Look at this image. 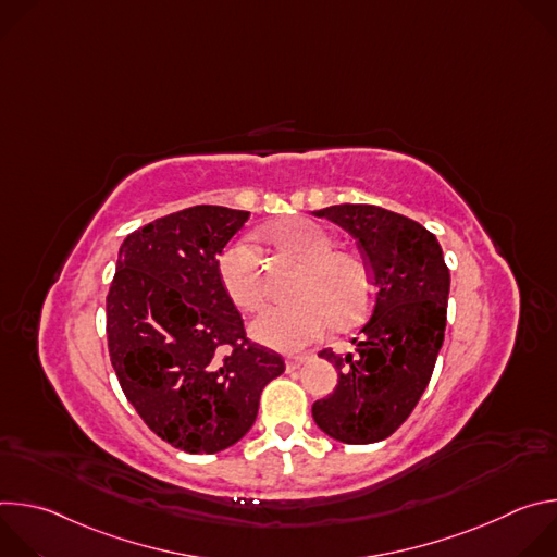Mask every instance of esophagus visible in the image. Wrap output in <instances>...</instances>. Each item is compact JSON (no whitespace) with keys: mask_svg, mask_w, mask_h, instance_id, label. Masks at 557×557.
Listing matches in <instances>:
<instances>
[{"mask_svg":"<svg viewBox=\"0 0 557 557\" xmlns=\"http://www.w3.org/2000/svg\"><path fill=\"white\" fill-rule=\"evenodd\" d=\"M306 359H308L306 355H290V357H286V370H297V368H301V363H304Z\"/></svg>","mask_w":557,"mask_h":557,"instance_id":"34e87169","label":"esophagus"}]
</instances>
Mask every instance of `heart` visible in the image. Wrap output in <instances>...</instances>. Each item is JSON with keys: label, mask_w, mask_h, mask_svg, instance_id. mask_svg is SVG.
Returning a JSON list of instances; mask_svg holds the SVG:
<instances>
[{"label": "heart", "mask_w": 557, "mask_h": 557, "mask_svg": "<svg viewBox=\"0 0 557 557\" xmlns=\"http://www.w3.org/2000/svg\"><path fill=\"white\" fill-rule=\"evenodd\" d=\"M269 243L301 262L293 284L297 299L269 308L253 324V335L277 350H299L320 339L331 322L348 326L372 301V275L366 260L335 249V237L306 218L284 220L267 231ZM218 277L237 308L258 312L267 304L262 258L249 243H233L218 258Z\"/></svg>", "instance_id": "heart-1"}]
</instances>
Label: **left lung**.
Segmentation results:
<instances>
[{
  "mask_svg": "<svg viewBox=\"0 0 557 557\" xmlns=\"http://www.w3.org/2000/svg\"><path fill=\"white\" fill-rule=\"evenodd\" d=\"M314 215L355 237L376 290L370 320L352 339L355 352H320L339 379L326 399L312 404V419L342 443H376L404 425L432 379L445 337L449 269L436 237L401 213L335 205Z\"/></svg>",
  "mask_w": 557,
  "mask_h": 557,
  "instance_id": "left-lung-1",
  "label": "left lung"
}]
</instances>
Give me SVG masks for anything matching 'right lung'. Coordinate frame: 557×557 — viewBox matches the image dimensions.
I'll list each match as a JSON object with an SVG mask.
<instances>
[{
    "label": "right lung",
    "instance_id": "add662e5",
    "mask_svg": "<svg viewBox=\"0 0 557 557\" xmlns=\"http://www.w3.org/2000/svg\"><path fill=\"white\" fill-rule=\"evenodd\" d=\"M247 218L198 205L132 231L108 293L110 361L127 401L156 436L189 454L240 441L264 385L286 368L247 337L218 277V256Z\"/></svg>",
    "mask_w": 557,
    "mask_h": 557
}]
</instances>
